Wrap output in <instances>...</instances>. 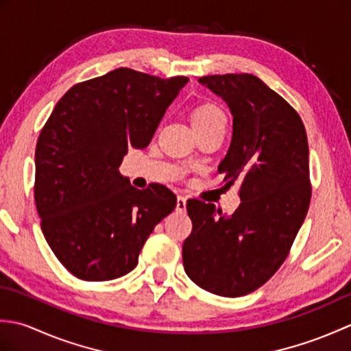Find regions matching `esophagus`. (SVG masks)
<instances>
[{"mask_svg": "<svg viewBox=\"0 0 351 351\" xmlns=\"http://www.w3.org/2000/svg\"><path fill=\"white\" fill-rule=\"evenodd\" d=\"M185 210H187V199H185L184 196H178V199H176V211L184 213Z\"/></svg>", "mask_w": 351, "mask_h": 351, "instance_id": "1", "label": "esophagus"}]
</instances>
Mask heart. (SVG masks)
<instances>
[{
    "mask_svg": "<svg viewBox=\"0 0 351 351\" xmlns=\"http://www.w3.org/2000/svg\"><path fill=\"white\" fill-rule=\"evenodd\" d=\"M191 122L193 125H210L217 122H226V116L217 106L205 104V106H200L193 111Z\"/></svg>",
    "mask_w": 351,
    "mask_h": 351,
    "instance_id": "obj_1",
    "label": "heart"
}]
</instances>
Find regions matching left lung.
Wrapping results in <instances>:
<instances>
[{
	"label": "left lung",
	"instance_id": "1",
	"mask_svg": "<svg viewBox=\"0 0 351 351\" xmlns=\"http://www.w3.org/2000/svg\"><path fill=\"white\" fill-rule=\"evenodd\" d=\"M220 96L234 131L219 173L225 187L240 185L241 204L223 215L191 199L193 230L182 245L189 278L223 297H240L278 271L303 225L311 202L309 147L297 111L250 73L199 78Z\"/></svg>",
	"mask_w": 351,
	"mask_h": 351
}]
</instances>
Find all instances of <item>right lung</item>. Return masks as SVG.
<instances>
[{
	"label": "right lung",
	"mask_w": 351,
	"mask_h": 351,
	"mask_svg": "<svg viewBox=\"0 0 351 351\" xmlns=\"http://www.w3.org/2000/svg\"><path fill=\"white\" fill-rule=\"evenodd\" d=\"M187 77L128 68L69 88L36 145L34 200L42 232L78 279L102 282L134 270L154 228L176 206L161 184L132 187L119 166L145 149Z\"/></svg>",
	"instance_id": "1"
}]
</instances>
